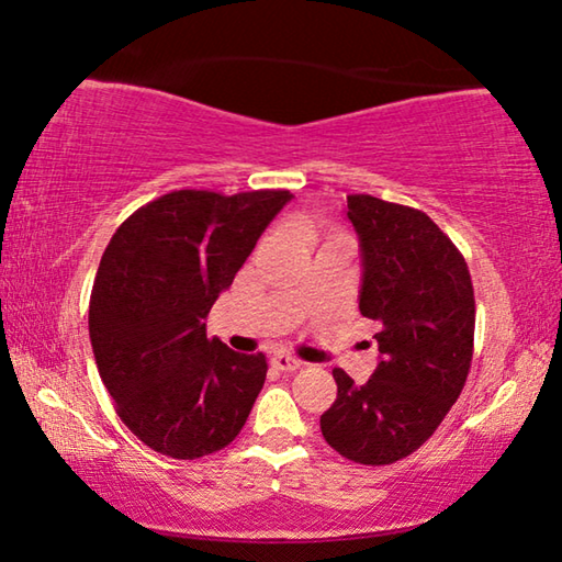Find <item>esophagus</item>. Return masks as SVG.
I'll return each mask as SVG.
<instances>
[{
	"instance_id": "obj_1",
	"label": "esophagus",
	"mask_w": 562,
	"mask_h": 562,
	"mask_svg": "<svg viewBox=\"0 0 562 562\" xmlns=\"http://www.w3.org/2000/svg\"><path fill=\"white\" fill-rule=\"evenodd\" d=\"M272 366L278 368V371L292 373V371H297L300 366H303V361H300V358H295V356H290V353H274L272 356Z\"/></svg>"
}]
</instances>
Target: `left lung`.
Returning <instances> with one entry per match:
<instances>
[{"mask_svg":"<svg viewBox=\"0 0 562 562\" xmlns=\"http://www.w3.org/2000/svg\"><path fill=\"white\" fill-rule=\"evenodd\" d=\"M363 252L361 315L379 323L381 363L358 383L335 368L325 441L356 464H393L439 429L474 353V288L464 257L429 216L371 194L348 196Z\"/></svg>","mask_w":562,"mask_h":562,"instance_id":"left-lung-1","label":"left lung"}]
</instances>
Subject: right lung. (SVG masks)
<instances>
[{"instance_id": "add662e5", "label": "right lung", "mask_w": 562, "mask_h": 562, "mask_svg": "<svg viewBox=\"0 0 562 562\" xmlns=\"http://www.w3.org/2000/svg\"><path fill=\"white\" fill-rule=\"evenodd\" d=\"M292 199L181 189L125 220L90 292V342L121 422L158 454L199 459L241 431L267 358L206 338V315Z\"/></svg>"}]
</instances>
